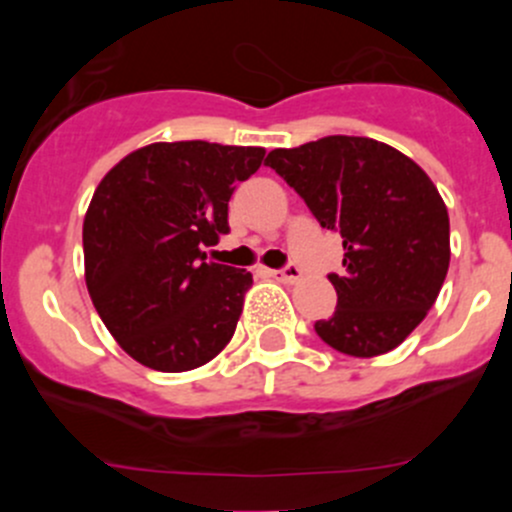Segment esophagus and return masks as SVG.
<instances>
[{
  "instance_id": "obj_1",
  "label": "esophagus",
  "mask_w": 512,
  "mask_h": 512,
  "mask_svg": "<svg viewBox=\"0 0 512 512\" xmlns=\"http://www.w3.org/2000/svg\"><path fill=\"white\" fill-rule=\"evenodd\" d=\"M272 275H275L280 282H287V285H294V282L302 280V270H299L297 265H287L282 267V270H275Z\"/></svg>"
}]
</instances>
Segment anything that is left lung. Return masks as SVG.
Segmentation results:
<instances>
[{"mask_svg":"<svg viewBox=\"0 0 512 512\" xmlns=\"http://www.w3.org/2000/svg\"><path fill=\"white\" fill-rule=\"evenodd\" d=\"M344 245L342 275H329L337 309L314 324L349 356L399 347L436 302L451 262L448 210L426 173L374 138L327 136L275 148L265 160Z\"/></svg>","mask_w":512,"mask_h":512,"instance_id":"obj_1","label":"left lung"}]
</instances>
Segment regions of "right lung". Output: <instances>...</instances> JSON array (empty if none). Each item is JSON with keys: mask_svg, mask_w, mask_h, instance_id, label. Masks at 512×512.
I'll list each match as a JSON object with an SVG mask.
<instances>
[{"mask_svg": "<svg viewBox=\"0 0 512 512\" xmlns=\"http://www.w3.org/2000/svg\"><path fill=\"white\" fill-rule=\"evenodd\" d=\"M265 148L151 143L98 183L84 218L86 287L121 349L156 371L208 364L235 334L247 270L205 262L230 230L227 203Z\"/></svg>", "mask_w": 512, "mask_h": 512, "instance_id": "obj_1", "label": "right lung"}]
</instances>
